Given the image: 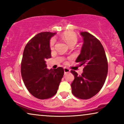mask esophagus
Listing matches in <instances>:
<instances>
[{
  "mask_svg": "<svg viewBox=\"0 0 124 124\" xmlns=\"http://www.w3.org/2000/svg\"><path fill=\"white\" fill-rule=\"evenodd\" d=\"M64 74H67V73L70 72V70L69 69V68H67V67H64Z\"/></svg>",
  "mask_w": 124,
  "mask_h": 124,
  "instance_id": "34e87169",
  "label": "esophagus"
}]
</instances>
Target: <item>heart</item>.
<instances>
[{
	"label": "heart",
	"mask_w": 124,
	"mask_h": 124,
	"mask_svg": "<svg viewBox=\"0 0 124 124\" xmlns=\"http://www.w3.org/2000/svg\"><path fill=\"white\" fill-rule=\"evenodd\" d=\"M62 38L64 40L69 46L75 45L77 42L78 37L75 33L72 31H65L62 34ZM54 39H52L50 42V47L52 48L54 46Z\"/></svg>",
	"instance_id": "1"
}]
</instances>
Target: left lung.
<instances>
[{
	"instance_id": "1",
	"label": "left lung",
	"mask_w": 124,
	"mask_h": 124,
	"mask_svg": "<svg viewBox=\"0 0 124 124\" xmlns=\"http://www.w3.org/2000/svg\"><path fill=\"white\" fill-rule=\"evenodd\" d=\"M80 35L83 37V44L75 62L85 67L81 75L71 70L75 79L71 86L74 96L87 99L95 95L103 87L108 74V64L100 41L88 32H80Z\"/></svg>"
}]
</instances>
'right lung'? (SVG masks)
I'll use <instances>...</instances> for the list:
<instances>
[{"instance_id":"1","label":"right lung","mask_w":124,"mask_h":124,"mask_svg":"<svg viewBox=\"0 0 124 124\" xmlns=\"http://www.w3.org/2000/svg\"><path fill=\"white\" fill-rule=\"evenodd\" d=\"M56 33L41 32L26 45L21 62V75L26 87L34 97L48 99L57 93L64 75L62 67L46 68V59L51 57L50 39Z\"/></svg>"}]
</instances>
